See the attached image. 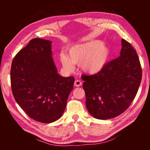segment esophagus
<instances>
[{
	"label": "esophagus",
	"instance_id": "esophagus-1",
	"mask_svg": "<svg viewBox=\"0 0 150 150\" xmlns=\"http://www.w3.org/2000/svg\"><path fill=\"white\" fill-rule=\"evenodd\" d=\"M82 84V82L81 81H79V80H76L75 81V82H74V85L75 86H77V87L81 86Z\"/></svg>",
	"mask_w": 150,
	"mask_h": 150
}]
</instances>
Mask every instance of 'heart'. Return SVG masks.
Instances as JSON below:
<instances>
[{"label":"heart","mask_w":150,"mask_h":150,"mask_svg":"<svg viewBox=\"0 0 150 150\" xmlns=\"http://www.w3.org/2000/svg\"><path fill=\"white\" fill-rule=\"evenodd\" d=\"M110 57V50L100 40H91L72 46L68 51V57L60 55L64 68L70 71L73 64H80L83 71L94 74L101 71L106 66Z\"/></svg>","instance_id":"heart-1"}]
</instances>
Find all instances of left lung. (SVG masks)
Instances as JSON below:
<instances>
[{"mask_svg": "<svg viewBox=\"0 0 150 150\" xmlns=\"http://www.w3.org/2000/svg\"><path fill=\"white\" fill-rule=\"evenodd\" d=\"M120 54L99 72L82 76L86 106L96 119L106 120L119 115L128 109L137 93L142 79L137 53L122 39Z\"/></svg>", "mask_w": 150, "mask_h": 150, "instance_id": "8db88e82", "label": "left lung"}]
</instances>
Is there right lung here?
<instances>
[{
	"label": "right lung",
	"instance_id": "obj_1",
	"mask_svg": "<svg viewBox=\"0 0 150 150\" xmlns=\"http://www.w3.org/2000/svg\"><path fill=\"white\" fill-rule=\"evenodd\" d=\"M52 42L31 39L13 59L10 79L16 102L31 119L51 123L62 116L75 78L57 73L52 57Z\"/></svg>",
	"mask_w": 150,
	"mask_h": 150
}]
</instances>
